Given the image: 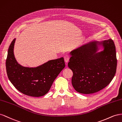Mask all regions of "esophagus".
<instances>
[{
    "mask_svg": "<svg viewBox=\"0 0 122 122\" xmlns=\"http://www.w3.org/2000/svg\"><path fill=\"white\" fill-rule=\"evenodd\" d=\"M64 61L66 63H67V62L69 61V56L68 55H65L64 57Z\"/></svg>",
    "mask_w": 122,
    "mask_h": 122,
    "instance_id": "34e87169",
    "label": "esophagus"
}]
</instances>
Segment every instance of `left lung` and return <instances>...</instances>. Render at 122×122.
<instances>
[{
    "mask_svg": "<svg viewBox=\"0 0 122 122\" xmlns=\"http://www.w3.org/2000/svg\"><path fill=\"white\" fill-rule=\"evenodd\" d=\"M99 46L104 50L97 52ZM70 54L68 66L73 72L72 85L79 93L90 94L100 91L109 84L116 74V46L111 39L90 42Z\"/></svg>",
    "mask_w": 122,
    "mask_h": 122,
    "instance_id": "1",
    "label": "left lung"
}]
</instances>
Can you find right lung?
<instances>
[{"label":"right lung","instance_id":"obj_1","mask_svg":"<svg viewBox=\"0 0 122 122\" xmlns=\"http://www.w3.org/2000/svg\"><path fill=\"white\" fill-rule=\"evenodd\" d=\"M16 39L9 46L6 70L9 80L20 92L29 96H43L49 91L58 75L65 66L63 57L51 60L36 67L22 66L14 54Z\"/></svg>","mask_w":122,"mask_h":122}]
</instances>
